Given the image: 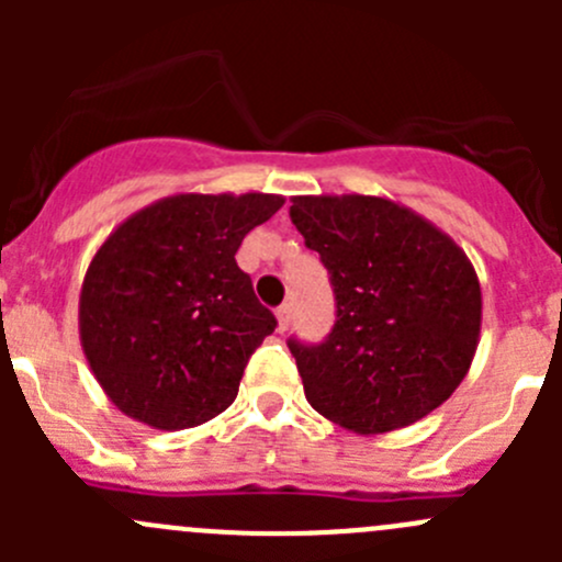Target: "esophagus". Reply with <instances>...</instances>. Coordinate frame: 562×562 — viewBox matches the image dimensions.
I'll use <instances>...</instances> for the list:
<instances>
[{"mask_svg":"<svg viewBox=\"0 0 562 562\" xmlns=\"http://www.w3.org/2000/svg\"><path fill=\"white\" fill-rule=\"evenodd\" d=\"M291 326V304H282L277 307V331H288Z\"/></svg>","mask_w":562,"mask_h":562,"instance_id":"esophagus-1","label":"esophagus"}]
</instances>
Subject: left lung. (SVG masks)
Segmentation results:
<instances>
[{
    "label": "left lung",
    "mask_w": 562,
    "mask_h": 562,
    "mask_svg": "<svg viewBox=\"0 0 562 562\" xmlns=\"http://www.w3.org/2000/svg\"><path fill=\"white\" fill-rule=\"evenodd\" d=\"M291 220L331 274L326 342L291 339L307 402L356 435L411 427L454 394L481 334V285L464 249L378 195H296Z\"/></svg>",
    "instance_id": "8db88e82"
}]
</instances>
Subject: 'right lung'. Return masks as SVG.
I'll list each match as a JSON object with an SVG mask.
<instances>
[{
    "label": "right lung",
    "mask_w": 562,
    "mask_h": 562,
    "mask_svg": "<svg viewBox=\"0 0 562 562\" xmlns=\"http://www.w3.org/2000/svg\"><path fill=\"white\" fill-rule=\"evenodd\" d=\"M282 203L269 192H179L130 214L100 245L78 299V334L124 416L171 432L236 400L249 356L277 326L236 249Z\"/></svg>",
    "instance_id": "1"
}]
</instances>
